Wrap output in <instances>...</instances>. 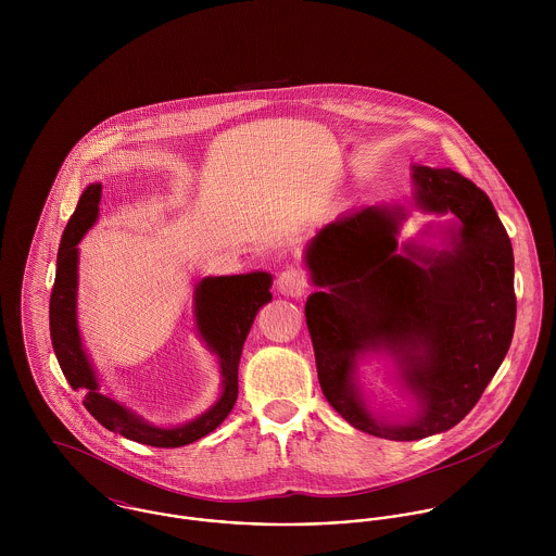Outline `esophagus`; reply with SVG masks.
Masks as SVG:
<instances>
[{"instance_id":"1","label":"esophagus","mask_w":556,"mask_h":556,"mask_svg":"<svg viewBox=\"0 0 556 556\" xmlns=\"http://www.w3.org/2000/svg\"><path fill=\"white\" fill-rule=\"evenodd\" d=\"M276 285H278V291L285 293V295H289V298H302V295H306V291H308V278H306V274H304L302 269H298V267H287V269L278 276Z\"/></svg>"}]
</instances>
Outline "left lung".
Returning <instances> with one entry per match:
<instances>
[{
  "mask_svg": "<svg viewBox=\"0 0 556 556\" xmlns=\"http://www.w3.org/2000/svg\"><path fill=\"white\" fill-rule=\"evenodd\" d=\"M413 177L421 210L460 220L452 250L406 245L397 254L404 214L386 207L336 218L306 250L320 287L306 302V323L323 396L355 428L392 441L463 421L507 355L516 325L511 241L488 194L452 168L415 166ZM370 348L397 353L422 402L415 422L383 427L363 408L352 368Z\"/></svg>",
  "mask_w": 556,
  "mask_h": 556,
  "instance_id": "obj_1",
  "label": "left lung"
}]
</instances>
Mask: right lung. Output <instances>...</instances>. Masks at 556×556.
Wrapping results in <instances>:
<instances>
[{"mask_svg":"<svg viewBox=\"0 0 556 556\" xmlns=\"http://www.w3.org/2000/svg\"><path fill=\"white\" fill-rule=\"evenodd\" d=\"M100 184L87 186L80 194L79 205L71 216L60 252L58 271L49 304V325L53 351L60 362L64 377L73 390H80L85 408L109 430L122 437L152 445V447H181L188 445L212 430H216L225 417L231 413L238 400V366L241 346L252 327L258 308L271 302V276L265 271L205 278L197 289V323L205 342L220 357V368L225 377L223 396L199 419L184 424L179 428H154L128 413L124 406L98 392L96 377L89 362L80 349L75 298H77V243L85 231L98 218Z\"/></svg>","mask_w":556,"mask_h":556,"instance_id":"obj_1","label":"right lung"}]
</instances>
